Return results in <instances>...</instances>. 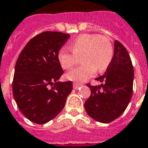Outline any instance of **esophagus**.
I'll return each mask as SVG.
<instances>
[{
  "mask_svg": "<svg viewBox=\"0 0 148 148\" xmlns=\"http://www.w3.org/2000/svg\"><path fill=\"white\" fill-rule=\"evenodd\" d=\"M73 86H74V89L77 90L80 86H82V84L81 83H78V82H74V83H73Z\"/></svg>",
  "mask_w": 148,
  "mask_h": 148,
  "instance_id": "34e87169",
  "label": "esophagus"
}]
</instances>
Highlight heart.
Returning a JSON list of instances; mask_svg holds the SVG:
<instances>
[{
	"label": "heart",
	"mask_w": 148,
	"mask_h": 148,
	"mask_svg": "<svg viewBox=\"0 0 148 148\" xmlns=\"http://www.w3.org/2000/svg\"><path fill=\"white\" fill-rule=\"evenodd\" d=\"M71 50L62 48L58 58L63 69H70L79 62L84 63L66 74L73 81H85L94 75L96 70L103 71L110 65L113 58V45L106 36L92 34L79 35L71 45Z\"/></svg>",
	"instance_id": "b5f03b06"
}]
</instances>
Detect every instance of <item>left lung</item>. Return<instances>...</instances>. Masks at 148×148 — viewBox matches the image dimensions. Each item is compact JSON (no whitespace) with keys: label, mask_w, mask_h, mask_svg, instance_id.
<instances>
[{"label":"left lung","mask_w":148,"mask_h":148,"mask_svg":"<svg viewBox=\"0 0 148 148\" xmlns=\"http://www.w3.org/2000/svg\"><path fill=\"white\" fill-rule=\"evenodd\" d=\"M134 69L132 59L123 45L114 42L113 58L105 74L95 80L100 86L89 82L90 96L85 102V110L95 120L108 123L120 116L127 107L133 93ZM103 88V90L101 89Z\"/></svg>","instance_id":"left-lung-1"}]
</instances>
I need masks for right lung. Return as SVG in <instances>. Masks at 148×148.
Returning <instances> with one entry per match:
<instances>
[{
	"label": "right lung",
	"mask_w": 148,
	"mask_h": 148,
	"mask_svg": "<svg viewBox=\"0 0 148 148\" xmlns=\"http://www.w3.org/2000/svg\"><path fill=\"white\" fill-rule=\"evenodd\" d=\"M69 38L62 32L41 33L29 40L17 58L13 97L21 112L33 123L44 124L52 120L73 90L71 81L57 82L63 74L58 54Z\"/></svg>",
	"instance_id": "right-lung-1"
}]
</instances>
